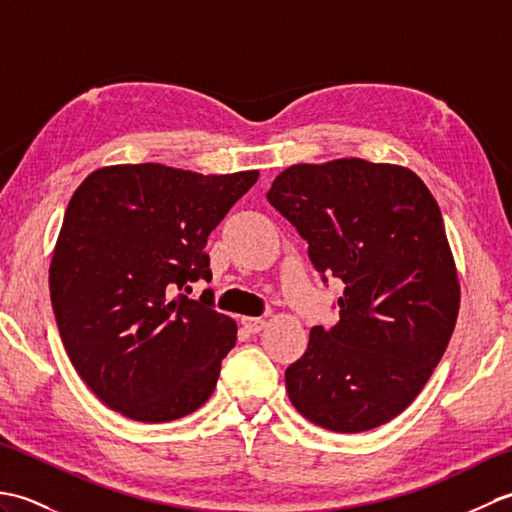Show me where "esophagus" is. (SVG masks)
<instances>
[{
    "mask_svg": "<svg viewBox=\"0 0 512 512\" xmlns=\"http://www.w3.org/2000/svg\"><path fill=\"white\" fill-rule=\"evenodd\" d=\"M242 325L246 328V332L257 334V332H262L266 328V319H262V317H244Z\"/></svg>",
    "mask_w": 512,
    "mask_h": 512,
    "instance_id": "esophagus-1",
    "label": "esophagus"
}]
</instances>
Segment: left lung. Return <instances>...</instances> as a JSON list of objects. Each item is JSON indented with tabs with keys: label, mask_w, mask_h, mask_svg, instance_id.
<instances>
[{
	"label": "left lung",
	"mask_w": 512,
	"mask_h": 512,
	"mask_svg": "<svg viewBox=\"0 0 512 512\" xmlns=\"http://www.w3.org/2000/svg\"><path fill=\"white\" fill-rule=\"evenodd\" d=\"M308 242L339 323L286 369L290 402L336 433L369 431L420 394L447 350L460 284L438 202L416 173L361 158L292 165L266 193Z\"/></svg>",
	"instance_id": "obj_1"
}]
</instances>
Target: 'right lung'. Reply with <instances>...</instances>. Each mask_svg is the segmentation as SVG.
<instances>
[{"mask_svg": "<svg viewBox=\"0 0 512 512\" xmlns=\"http://www.w3.org/2000/svg\"><path fill=\"white\" fill-rule=\"evenodd\" d=\"M257 171L202 176L116 165L74 191L50 264V299L76 372L107 407L169 422L213 394L237 325L215 310L206 239Z\"/></svg>", "mask_w": 512, "mask_h": 512, "instance_id": "right-lung-1", "label": "right lung"}]
</instances>
